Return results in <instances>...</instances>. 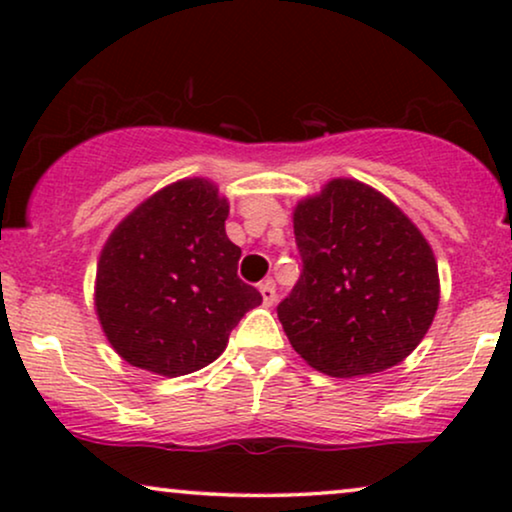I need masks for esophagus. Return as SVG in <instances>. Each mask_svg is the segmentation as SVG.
I'll return each instance as SVG.
<instances>
[{
	"label": "esophagus",
	"mask_w": 512,
	"mask_h": 512,
	"mask_svg": "<svg viewBox=\"0 0 512 512\" xmlns=\"http://www.w3.org/2000/svg\"><path fill=\"white\" fill-rule=\"evenodd\" d=\"M258 291H261V296H263V305L270 307L277 300V289H275V282H272V279H265V282H261Z\"/></svg>",
	"instance_id": "obj_1"
}]
</instances>
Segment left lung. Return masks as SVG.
Masks as SVG:
<instances>
[{
	"mask_svg": "<svg viewBox=\"0 0 512 512\" xmlns=\"http://www.w3.org/2000/svg\"><path fill=\"white\" fill-rule=\"evenodd\" d=\"M300 277L277 305L293 349L331 377L382 373L429 331L438 265L415 223L361 181L333 179L293 212Z\"/></svg>",
	"mask_w": 512,
	"mask_h": 512,
	"instance_id": "8db88e82",
	"label": "left lung"
}]
</instances>
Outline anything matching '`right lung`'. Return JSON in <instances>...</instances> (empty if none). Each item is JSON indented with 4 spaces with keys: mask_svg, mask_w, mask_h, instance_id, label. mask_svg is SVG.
Returning a JSON list of instances; mask_svg holds the SVG:
<instances>
[{
    "mask_svg": "<svg viewBox=\"0 0 512 512\" xmlns=\"http://www.w3.org/2000/svg\"><path fill=\"white\" fill-rule=\"evenodd\" d=\"M228 200L207 179H181L118 223L97 263L95 310L132 366L179 377L219 359L261 293L237 277Z\"/></svg>",
    "mask_w": 512,
    "mask_h": 512,
    "instance_id": "add662e5",
    "label": "right lung"
}]
</instances>
